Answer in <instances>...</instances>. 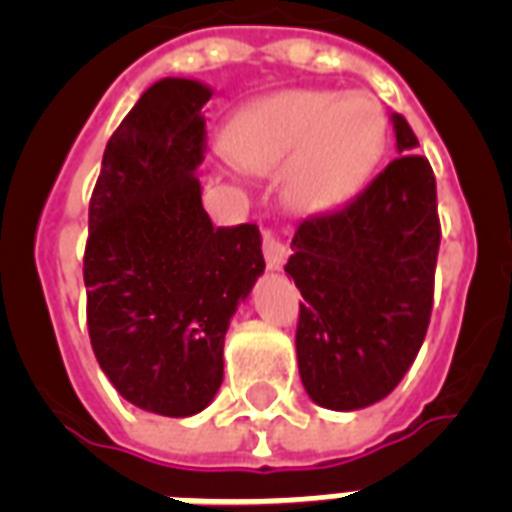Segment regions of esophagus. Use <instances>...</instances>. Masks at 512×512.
<instances>
[{"label":"esophagus","instance_id":"34e87169","mask_svg":"<svg viewBox=\"0 0 512 512\" xmlns=\"http://www.w3.org/2000/svg\"><path fill=\"white\" fill-rule=\"evenodd\" d=\"M263 255H265V265L271 268V271H281V265L287 263L289 249L287 244L276 236V233L265 231L263 233Z\"/></svg>","mask_w":512,"mask_h":512}]
</instances>
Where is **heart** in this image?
I'll return each instance as SVG.
<instances>
[{"label": "heart", "instance_id": "b5f03b06", "mask_svg": "<svg viewBox=\"0 0 512 512\" xmlns=\"http://www.w3.org/2000/svg\"><path fill=\"white\" fill-rule=\"evenodd\" d=\"M385 148V114L369 95L289 90L247 108L225 151L249 172H284V196L303 215L356 199Z\"/></svg>", "mask_w": 512, "mask_h": 512}]
</instances>
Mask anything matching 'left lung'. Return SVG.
<instances>
[{
	"label": "left lung",
	"instance_id": "obj_1",
	"mask_svg": "<svg viewBox=\"0 0 512 512\" xmlns=\"http://www.w3.org/2000/svg\"><path fill=\"white\" fill-rule=\"evenodd\" d=\"M401 156L348 207L303 220L284 265L305 303L297 366L313 404L332 412L372 406L420 353L433 311L441 225L436 177L412 127L390 114Z\"/></svg>",
	"mask_w": 512,
	"mask_h": 512
}]
</instances>
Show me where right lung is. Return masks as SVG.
<instances>
[{
	"label": "right lung",
	"mask_w": 512,
	"mask_h": 512,
	"mask_svg": "<svg viewBox=\"0 0 512 512\" xmlns=\"http://www.w3.org/2000/svg\"><path fill=\"white\" fill-rule=\"evenodd\" d=\"M212 95L183 76L151 84L108 140L90 201L92 350L119 396L162 417L212 404L228 324L265 271L257 225L215 228L201 207Z\"/></svg>",
	"instance_id": "right-lung-1"
}]
</instances>
